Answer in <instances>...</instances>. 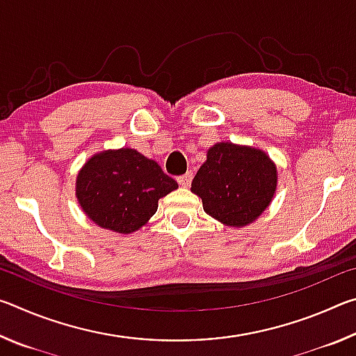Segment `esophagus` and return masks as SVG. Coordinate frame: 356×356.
Masks as SVG:
<instances>
[{
	"label": "esophagus",
	"mask_w": 356,
	"mask_h": 356,
	"mask_svg": "<svg viewBox=\"0 0 356 356\" xmlns=\"http://www.w3.org/2000/svg\"><path fill=\"white\" fill-rule=\"evenodd\" d=\"M191 179H193V174L186 172V174H184V176L177 177V182H179V185H182V186H190Z\"/></svg>",
	"instance_id": "34e87169"
}]
</instances>
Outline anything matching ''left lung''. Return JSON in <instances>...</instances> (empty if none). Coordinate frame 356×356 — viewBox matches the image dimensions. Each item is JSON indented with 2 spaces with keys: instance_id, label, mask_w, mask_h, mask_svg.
I'll list each match as a JSON object with an SVG mask.
<instances>
[{
  "instance_id": "1",
  "label": "left lung",
  "mask_w": 356,
  "mask_h": 356,
  "mask_svg": "<svg viewBox=\"0 0 356 356\" xmlns=\"http://www.w3.org/2000/svg\"><path fill=\"white\" fill-rule=\"evenodd\" d=\"M276 166L254 147L218 143L196 172L191 191L202 200L206 213L222 225L242 227L254 221L276 190Z\"/></svg>"
}]
</instances>
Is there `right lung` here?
Returning a JSON list of instances; mask_svg holds the SVG:
<instances>
[{
  "mask_svg": "<svg viewBox=\"0 0 356 356\" xmlns=\"http://www.w3.org/2000/svg\"><path fill=\"white\" fill-rule=\"evenodd\" d=\"M177 182L135 149L94 155L76 177V197L95 225L129 234L146 225Z\"/></svg>",
  "mask_w": 356,
  "mask_h": 356,
  "instance_id": "add662e5",
  "label": "right lung"
}]
</instances>
